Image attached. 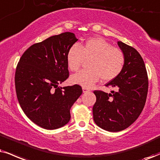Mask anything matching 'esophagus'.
I'll use <instances>...</instances> for the list:
<instances>
[{
	"instance_id": "esophagus-1",
	"label": "esophagus",
	"mask_w": 160,
	"mask_h": 160,
	"mask_svg": "<svg viewBox=\"0 0 160 160\" xmlns=\"http://www.w3.org/2000/svg\"><path fill=\"white\" fill-rule=\"evenodd\" d=\"M82 90H83V92H90V90L88 89V88H82Z\"/></svg>"
}]
</instances>
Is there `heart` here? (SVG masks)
I'll use <instances>...</instances> for the list:
<instances>
[{
    "label": "heart",
    "instance_id": "b5f03b06",
    "mask_svg": "<svg viewBox=\"0 0 160 160\" xmlns=\"http://www.w3.org/2000/svg\"><path fill=\"white\" fill-rule=\"evenodd\" d=\"M84 58H92L90 69L82 70L71 77V82L84 88H90L102 79L104 82L116 78L123 70L125 56L119 47L100 37H92L83 44H73L67 54L68 68L76 72L83 64Z\"/></svg>",
    "mask_w": 160,
    "mask_h": 160
}]
</instances>
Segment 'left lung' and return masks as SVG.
<instances>
[{
    "mask_svg": "<svg viewBox=\"0 0 160 160\" xmlns=\"http://www.w3.org/2000/svg\"><path fill=\"white\" fill-rule=\"evenodd\" d=\"M118 45L125 54V67L119 76L105 84L116 90L111 93L93 91L96 96L92 108L94 122L110 132L125 130L137 119L145 107L148 90V77L140 54L122 41Z\"/></svg>",
    "mask_w": 160,
    "mask_h": 160,
    "instance_id": "8db88e82",
    "label": "left lung"
}]
</instances>
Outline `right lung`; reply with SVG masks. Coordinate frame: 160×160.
<instances>
[{
  "mask_svg": "<svg viewBox=\"0 0 160 160\" xmlns=\"http://www.w3.org/2000/svg\"><path fill=\"white\" fill-rule=\"evenodd\" d=\"M77 40L69 32L53 35L29 47L18 63V100L27 117L44 129L68 124L70 108L82 93L78 84L58 87L69 77L67 54Z\"/></svg>",
  "mask_w": 160,
  "mask_h": 160,
  "instance_id": "1",
  "label": "right lung"
}]
</instances>
